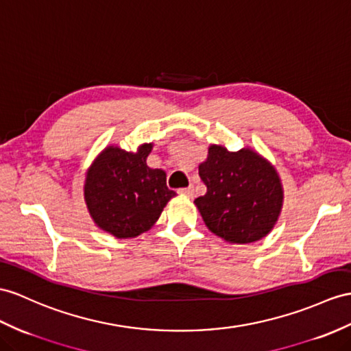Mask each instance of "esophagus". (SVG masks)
I'll list each match as a JSON object with an SVG mask.
<instances>
[{"label": "esophagus", "instance_id": "obj_1", "mask_svg": "<svg viewBox=\"0 0 351 351\" xmlns=\"http://www.w3.org/2000/svg\"><path fill=\"white\" fill-rule=\"evenodd\" d=\"M180 192L182 195H184V196H189V198H193V195H195V189H193V186H189V187H183V189H180L178 191Z\"/></svg>", "mask_w": 351, "mask_h": 351}]
</instances>
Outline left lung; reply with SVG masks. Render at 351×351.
Returning <instances> with one entry per match:
<instances>
[{"label":"left lung","instance_id":"obj_1","mask_svg":"<svg viewBox=\"0 0 351 351\" xmlns=\"http://www.w3.org/2000/svg\"><path fill=\"white\" fill-rule=\"evenodd\" d=\"M199 177L207 193L195 204L213 234L249 244L271 232L283 207V187L268 160L250 149L229 152L213 144Z\"/></svg>","mask_w":351,"mask_h":351}]
</instances>
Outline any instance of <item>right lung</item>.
<instances>
[{
    "label": "right lung",
    "instance_id": "1",
    "mask_svg": "<svg viewBox=\"0 0 351 351\" xmlns=\"http://www.w3.org/2000/svg\"><path fill=\"white\" fill-rule=\"evenodd\" d=\"M152 147V143L143 144L131 153L108 146L88 171L84 182L88 210L97 226L116 238L146 232L176 196L167 187L164 171L146 164Z\"/></svg>",
    "mask_w": 351,
    "mask_h": 351
}]
</instances>
